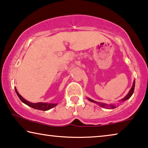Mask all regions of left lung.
<instances>
[{"mask_svg": "<svg viewBox=\"0 0 148 148\" xmlns=\"http://www.w3.org/2000/svg\"><path fill=\"white\" fill-rule=\"evenodd\" d=\"M134 88H135V81L134 82V84H133V86H132V88H131V90H130V92H129V93L127 94V95L126 97H125V98H123V99L120 100V101H126V100H127V99H130V98L132 96L133 93H134ZM88 99L89 101H90L92 102V103H95L99 104V105H101V107H107V106H108L107 105H105V104L98 103V102H96V101H93V100H92V99ZM110 107H111L112 108V109H114V108H115V106H113V105H110Z\"/></svg>", "mask_w": 148, "mask_h": 148, "instance_id": "obj_1", "label": "left lung"}]
</instances>
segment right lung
Segmentation results:
<instances>
[{
  "label": "right lung",
  "instance_id": "add662e5",
  "mask_svg": "<svg viewBox=\"0 0 148 148\" xmlns=\"http://www.w3.org/2000/svg\"><path fill=\"white\" fill-rule=\"evenodd\" d=\"M15 91L17 96L19 98L21 101L23 103H24L25 104H26L27 105L29 106V107L33 108V109H37V110H41V111H47V110L52 109L54 107H56L57 105V104H51V103H30L27 101H26L25 99H23L21 96L18 92L16 90V89L15 88Z\"/></svg>",
  "mask_w": 148,
  "mask_h": 148
}]
</instances>
